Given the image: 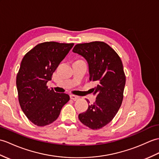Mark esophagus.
I'll return each mask as SVG.
<instances>
[{
    "label": "esophagus",
    "instance_id": "1",
    "mask_svg": "<svg viewBox=\"0 0 159 159\" xmlns=\"http://www.w3.org/2000/svg\"><path fill=\"white\" fill-rule=\"evenodd\" d=\"M70 99H72V100H74V101H76L79 99V97L77 96V95H70Z\"/></svg>",
    "mask_w": 159,
    "mask_h": 159
}]
</instances>
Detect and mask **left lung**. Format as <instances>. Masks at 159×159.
Listing matches in <instances>:
<instances>
[{"mask_svg":"<svg viewBox=\"0 0 159 159\" xmlns=\"http://www.w3.org/2000/svg\"><path fill=\"white\" fill-rule=\"evenodd\" d=\"M72 51L85 58L89 80L98 83L93 89L95 102L79 114V119L91 129H99L114 119L122 104L126 81L123 63L116 51L104 42L77 44ZM87 102L89 103L88 99Z\"/></svg>","mask_w":159,"mask_h":159,"instance_id":"left-lung-1","label":"left lung"}]
</instances>
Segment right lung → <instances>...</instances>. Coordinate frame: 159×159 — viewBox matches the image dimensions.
<instances>
[{"instance_id":"right-lung-1","label":"right lung","mask_w":159,"mask_h":159,"mask_svg":"<svg viewBox=\"0 0 159 159\" xmlns=\"http://www.w3.org/2000/svg\"><path fill=\"white\" fill-rule=\"evenodd\" d=\"M74 43H39L24 55L17 75L18 99L22 111L32 123L43 127L52 123L70 100L66 93L47 86L53 73Z\"/></svg>"}]
</instances>
